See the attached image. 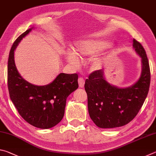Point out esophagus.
Returning a JSON list of instances; mask_svg holds the SVG:
<instances>
[{"instance_id":"1","label":"esophagus","mask_w":156,"mask_h":156,"mask_svg":"<svg viewBox=\"0 0 156 156\" xmlns=\"http://www.w3.org/2000/svg\"><path fill=\"white\" fill-rule=\"evenodd\" d=\"M84 83H85V81H84V80L83 78H78V84H79V87H83L84 85Z\"/></svg>"}]
</instances>
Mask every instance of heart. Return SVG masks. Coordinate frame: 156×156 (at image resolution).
Returning <instances> with one entry per match:
<instances>
[{"mask_svg":"<svg viewBox=\"0 0 156 156\" xmlns=\"http://www.w3.org/2000/svg\"><path fill=\"white\" fill-rule=\"evenodd\" d=\"M112 47L110 42L105 40H87L78 41L72 46V51H69L65 59L74 67L80 65V59H86L103 52ZM100 67V60L95 58L91 62V68L96 70Z\"/></svg>","mask_w":156,"mask_h":156,"instance_id":"1","label":"heart"}]
</instances>
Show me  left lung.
Here are the masks:
<instances>
[{"label": "left lung", "instance_id": "obj_1", "mask_svg": "<svg viewBox=\"0 0 156 156\" xmlns=\"http://www.w3.org/2000/svg\"><path fill=\"white\" fill-rule=\"evenodd\" d=\"M133 48L141 58L138 80L127 87H118L106 80L104 69L95 71L86 79L88 111L97 126L110 129L128 124L136 117L149 92L151 74L149 60L142 44L133 39Z\"/></svg>", "mask_w": 156, "mask_h": 156}]
</instances>
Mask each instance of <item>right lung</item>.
<instances>
[{
  "mask_svg": "<svg viewBox=\"0 0 156 156\" xmlns=\"http://www.w3.org/2000/svg\"><path fill=\"white\" fill-rule=\"evenodd\" d=\"M33 29L21 34L10 50L7 66L8 89L12 102L26 122L37 128L49 129L62 119L67 97L78 87V76L60 73L51 83L43 86L29 83L20 76L16 67L14 51Z\"/></svg>",
  "mask_w": 156,
  "mask_h": 156,
  "instance_id": "1",
  "label": "right lung"
}]
</instances>
